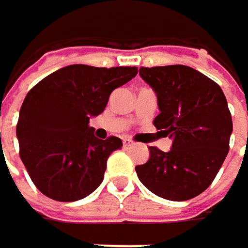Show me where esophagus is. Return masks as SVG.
<instances>
[{"instance_id":"obj_1","label":"esophagus","mask_w":248,"mask_h":248,"mask_svg":"<svg viewBox=\"0 0 248 248\" xmlns=\"http://www.w3.org/2000/svg\"><path fill=\"white\" fill-rule=\"evenodd\" d=\"M124 148H130V146H133V142L129 139H124Z\"/></svg>"}]
</instances>
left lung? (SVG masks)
Wrapping results in <instances>:
<instances>
[{"mask_svg":"<svg viewBox=\"0 0 248 248\" xmlns=\"http://www.w3.org/2000/svg\"><path fill=\"white\" fill-rule=\"evenodd\" d=\"M139 75L158 96L161 113L154 124L172 139V148L149 146L151 156L136 173L161 198L191 200L211 185L228 154L232 121L227 99L214 80L188 66L140 67Z\"/></svg>","mask_w":248,"mask_h":248,"instance_id":"obj_1","label":"left lung"}]
</instances>
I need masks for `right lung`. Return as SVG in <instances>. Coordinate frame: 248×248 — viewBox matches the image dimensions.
<instances>
[{
	"label": "right lung",
	"mask_w": 248,
	"mask_h": 248,
	"mask_svg": "<svg viewBox=\"0 0 248 248\" xmlns=\"http://www.w3.org/2000/svg\"><path fill=\"white\" fill-rule=\"evenodd\" d=\"M136 75V67L72 64L27 93L17 124L20 158L46 197L72 202L102 184L108 158L122 140L96 138L89 121L105 110L115 89Z\"/></svg>",
	"instance_id": "obj_1"
}]
</instances>
